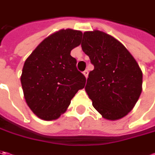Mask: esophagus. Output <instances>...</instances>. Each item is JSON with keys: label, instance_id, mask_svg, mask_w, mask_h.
<instances>
[{"label": "esophagus", "instance_id": "esophagus-1", "mask_svg": "<svg viewBox=\"0 0 155 155\" xmlns=\"http://www.w3.org/2000/svg\"><path fill=\"white\" fill-rule=\"evenodd\" d=\"M83 73H84V77L87 78H88V75H89V71H88L87 70H85Z\"/></svg>", "mask_w": 155, "mask_h": 155}]
</instances>
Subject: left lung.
<instances>
[{"mask_svg": "<svg viewBox=\"0 0 155 155\" xmlns=\"http://www.w3.org/2000/svg\"><path fill=\"white\" fill-rule=\"evenodd\" d=\"M82 49L94 65L85 91L107 120H118L134 107L142 91V72L120 41L98 30L84 33Z\"/></svg>", "mask_w": 155, "mask_h": 155, "instance_id": "1", "label": "left lung"}]
</instances>
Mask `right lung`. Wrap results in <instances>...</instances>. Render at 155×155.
Masks as SVG:
<instances>
[{"label": "right lung", "instance_id": "add662e5", "mask_svg": "<svg viewBox=\"0 0 155 155\" xmlns=\"http://www.w3.org/2000/svg\"><path fill=\"white\" fill-rule=\"evenodd\" d=\"M83 33L62 29L45 38L25 61L21 85L28 107L39 118L56 120L64 113L86 78L77 69L71 51Z\"/></svg>", "mask_w": 155, "mask_h": 155}]
</instances>
